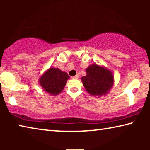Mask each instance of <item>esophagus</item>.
<instances>
[{
  "mask_svg": "<svg viewBox=\"0 0 150 150\" xmlns=\"http://www.w3.org/2000/svg\"><path fill=\"white\" fill-rule=\"evenodd\" d=\"M71 78L73 79H77L79 78V76L77 75H75V76H73V77H72Z\"/></svg>",
  "mask_w": 150,
  "mask_h": 150,
  "instance_id": "34e87169",
  "label": "esophagus"
}]
</instances>
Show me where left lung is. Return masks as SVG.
I'll return each mask as SVG.
<instances>
[{"instance_id":"left-lung-1","label":"left lung","mask_w":150,"mask_h":150,"mask_svg":"<svg viewBox=\"0 0 150 150\" xmlns=\"http://www.w3.org/2000/svg\"><path fill=\"white\" fill-rule=\"evenodd\" d=\"M87 75L81 78L83 85L91 95L100 97L105 96L115 83L112 71L96 63L90 65L85 70Z\"/></svg>"}]
</instances>
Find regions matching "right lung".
Listing matches in <instances>:
<instances>
[{"label": "right lung", "mask_w": 150, "mask_h": 150, "mask_svg": "<svg viewBox=\"0 0 150 150\" xmlns=\"http://www.w3.org/2000/svg\"><path fill=\"white\" fill-rule=\"evenodd\" d=\"M69 79V75L66 72L58 68L50 67L40 76L39 83L44 91L55 96L62 92Z\"/></svg>", "instance_id": "add662e5"}]
</instances>
